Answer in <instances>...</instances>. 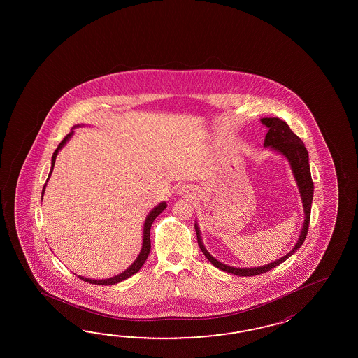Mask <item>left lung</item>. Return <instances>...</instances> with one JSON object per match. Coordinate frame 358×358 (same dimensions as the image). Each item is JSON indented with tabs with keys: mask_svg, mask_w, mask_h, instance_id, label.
I'll use <instances>...</instances> for the list:
<instances>
[{
	"mask_svg": "<svg viewBox=\"0 0 358 358\" xmlns=\"http://www.w3.org/2000/svg\"><path fill=\"white\" fill-rule=\"evenodd\" d=\"M261 122L268 128L266 138H265V143H264L265 147L270 145L271 148H274L275 151L282 153L289 160L293 174L297 180L299 192H301L306 217H304L303 228L301 231V236L298 239L297 244L288 255H285L282 259H276L273 264H268L266 266L251 267V268H236V267L227 266V265L221 264L220 261L213 259V256L206 251L203 243L201 241L199 230L196 225L198 245H199L201 251L203 252L207 259L213 264V266L220 268L222 271L230 273V274L238 275V276H255V275L265 274L278 265H280L285 259H289L290 256L303 244L304 239L308 233L310 217H311L313 182H312L310 164H308V152L304 147L303 142L301 141V138L297 137L290 130L289 125L287 122H282V119H279V117H264V119H261Z\"/></svg>",
	"mask_w": 358,
	"mask_h": 358,
	"instance_id": "1",
	"label": "left lung"
}]
</instances>
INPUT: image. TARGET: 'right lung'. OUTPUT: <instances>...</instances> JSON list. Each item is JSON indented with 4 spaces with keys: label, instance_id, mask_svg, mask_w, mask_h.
<instances>
[{
    "label": "right lung",
    "instance_id": "1",
    "mask_svg": "<svg viewBox=\"0 0 358 358\" xmlns=\"http://www.w3.org/2000/svg\"><path fill=\"white\" fill-rule=\"evenodd\" d=\"M71 136H73V131H71V133H69L68 136L61 141L60 145H57V148L55 150L54 155H52V166H51V171H50L48 178H47L46 184L48 182V179H50V176H51L52 170H54L55 161H56V156H57V153L60 151L61 147L66 143V141H68L69 138L71 137ZM46 184H45L43 190H42V197H43V193H45ZM165 208H166V203H165V202H162L160 205L156 206V207L153 208L152 211L150 213V215L147 216V219H145V229H143V245H142V251L139 253V256H138L137 259L133 262V265H130L129 268H127V270L120 275H116L114 278L105 279V280H92V279H87V278H82V276H78V278H80V279L84 280V282H90V284H96V285H113V284H117V282H122V280H125V279L130 278L131 275H134L136 273H138V271H139V268L143 266V264H145V259H147L148 255H150V251H151V239H150L151 225H152L155 219H156V217H157V216H159V215H160Z\"/></svg>",
    "mask_w": 358,
    "mask_h": 358
}]
</instances>
